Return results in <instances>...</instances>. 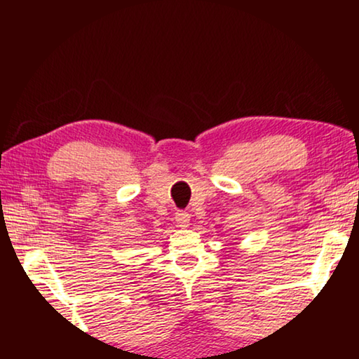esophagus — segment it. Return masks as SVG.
<instances>
[{"label": "esophagus", "instance_id": "1", "mask_svg": "<svg viewBox=\"0 0 359 359\" xmlns=\"http://www.w3.org/2000/svg\"><path fill=\"white\" fill-rule=\"evenodd\" d=\"M175 224H177L179 228L190 226V214H187V212H177V214H175Z\"/></svg>", "mask_w": 359, "mask_h": 359}]
</instances>
